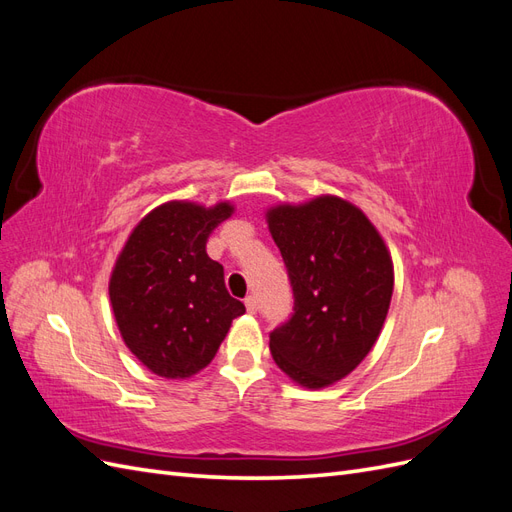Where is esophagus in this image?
Segmentation results:
<instances>
[{
	"instance_id": "esophagus-1",
	"label": "esophagus",
	"mask_w": 512,
	"mask_h": 512,
	"mask_svg": "<svg viewBox=\"0 0 512 512\" xmlns=\"http://www.w3.org/2000/svg\"><path fill=\"white\" fill-rule=\"evenodd\" d=\"M245 309L250 314H256V309H258V303H256V297H247L245 299Z\"/></svg>"
}]
</instances>
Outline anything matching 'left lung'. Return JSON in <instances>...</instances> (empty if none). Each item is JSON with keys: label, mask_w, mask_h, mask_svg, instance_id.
I'll use <instances>...</instances> for the list:
<instances>
[{"label": "left lung", "mask_w": 512, "mask_h": 512, "mask_svg": "<svg viewBox=\"0 0 512 512\" xmlns=\"http://www.w3.org/2000/svg\"><path fill=\"white\" fill-rule=\"evenodd\" d=\"M294 292L292 318L269 339L273 361L305 389L359 367L378 342L393 297V258L367 215L333 194L267 209Z\"/></svg>", "instance_id": "obj_1"}]
</instances>
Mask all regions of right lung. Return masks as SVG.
<instances>
[{
  "instance_id": "1",
  "label": "right lung",
  "mask_w": 512,
  "mask_h": 512,
  "mask_svg": "<svg viewBox=\"0 0 512 512\" xmlns=\"http://www.w3.org/2000/svg\"><path fill=\"white\" fill-rule=\"evenodd\" d=\"M235 205L168 200L134 226L108 282L123 344L153 374L185 380L205 369L245 305L224 286L207 239Z\"/></svg>"
}]
</instances>
